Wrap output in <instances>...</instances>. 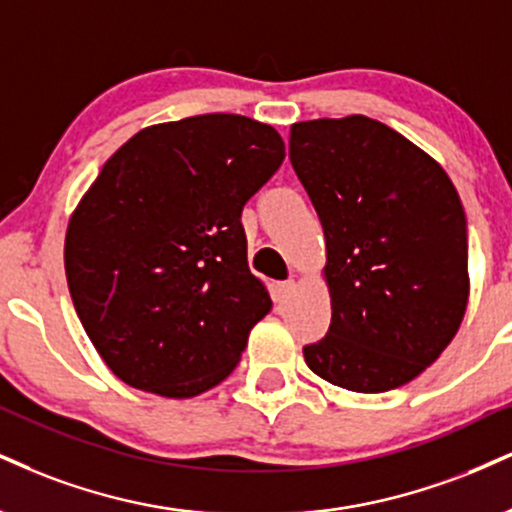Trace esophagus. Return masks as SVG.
Instances as JSON below:
<instances>
[{"instance_id":"obj_1","label":"esophagus","mask_w":512,"mask_h":512,"mask_svg":"<svg viewBox=\"0 0 512 512\" xmlns=\"http://www.w3.org/2000/svg\"><path fill=\"white\" fill-rule=\"evenodd\" d=\"M295 291V281H279L276 283V291H274V300L279 305L288 303V298H291Z\"/></svg>"}]
</instances>
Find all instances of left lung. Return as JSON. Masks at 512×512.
<instances>
[{"label": "left lung", "instance_id": "left-lung-1", "mask_svg": "<svg viewBox=\"0 0 512 512\" xmlns=\"http://www.w3.org/2000/svg\"><path fill=\"white\" fill-rule=\"evenodd\" d=\"M288 157L326 238L331 326L303 348L319 377L357 393L408 384L463 322L467 219L446 171L367 116L291 128Z\"/></svg>", "mask_w": 512, "mask_h": 512}]
</instances>
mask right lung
Listing matches in <instances>:
<instances>
[{
	"instance_id": "add662e5",
	"label": "right lung",
	"mask_w": 512,
	"mask_h": 512,
	"mask_svg": "<svg viewBox=\"0 0 512 512\" xmlns=\"http://www.w3.org/2000/svg\"><path fill=\"white\" fill-rule=\"evenodd\" d=\"M286 157L272 126L202 114L133 135L66 231L80 324L135 389L190 398L238 365L272 307L248 267L240 212Z\"/></svg>"
}]
</instances>
